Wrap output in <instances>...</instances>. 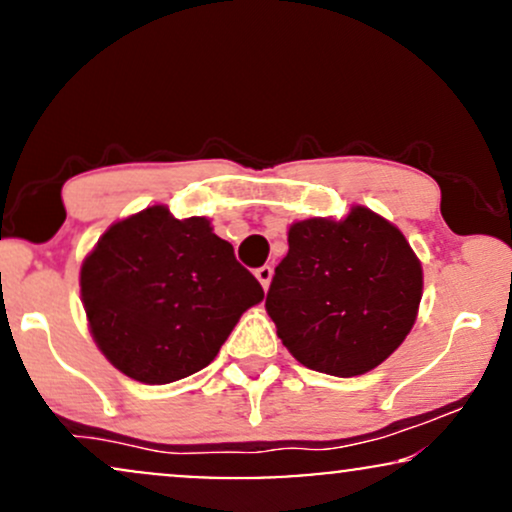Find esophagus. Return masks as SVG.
Masks as SVG:
<instances>
[{
  "label": "esophagus",
  "instance_id": "34e87169",
  "mask_svg": "<svg viewBox=\"0 0 512 512\" xmlns=\"http://www.w3.org/2000/svg\"><path fill=\"white\" fill-rule=\"evenodd\" d=\"M256 278H258V282H261L263 290H268L270 280H273V268H270V266H261V268H256Z\"/></svg>",
  "mask_w": 512,
  "mask_h": 512
}]
</instances>
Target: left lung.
I'll use <instances>...</instances> for the list:
<instances>
[{
  "label": "left lung",
  "mask_w": 512,
  "mask_h": 512,
  "mask_svg": "<svg viewBox=\"0 0 512 512\" xmlns=\"http://www.w3.org/2000/svg\"><path fill=\"white\" fill-rule=\"evenodd\" d=\"M266 309L282 345L321 374L376 369L402 345L422 302V263L374 210L294 222Z\"/></svg>",
  "instance_id": "1"
}]
</instances>
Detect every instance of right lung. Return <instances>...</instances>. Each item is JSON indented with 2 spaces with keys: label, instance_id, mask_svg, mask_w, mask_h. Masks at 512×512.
Wrapping results in <instances>:
<instances>
[{
  "label": "right lung",
  "instance_id": "add662e5",
  "mask_svg": "<svg viewBox=\"0 0 512 512\" xmlns=\"http://www.w3.org/2000/svg\"><path fill=\"white\" fill-rule=\"evenodd\" d=\"M81 297L102 354L162 386L213 362L263 287L206 218L153 206L102 234L83 261Z\"/></svg>",
  "mask_w": 512,
  "mask_h": 512
}]
</instances>
